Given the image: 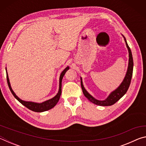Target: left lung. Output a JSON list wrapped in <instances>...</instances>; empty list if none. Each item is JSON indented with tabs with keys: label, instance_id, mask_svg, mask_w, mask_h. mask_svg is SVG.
Listing matches in <instances>:
<instances>
[{
	"label": "left lung",
	"instance_id": "obj_1",
	"mask_svg": "<svg viewBox=\"0 0 146 146\" xmlns=\"http://www.w3.org/2000/svg\"><path fill=\"white\" fill-rule=\"evenodd\" d=\"M123 36V35H122ZM124 40L125 42V44L128 49V52H129V63H128V68L126 74L122 82L120 84V85L115 90L112 91L111 93L110 94V95L108 96L107 98H106L104 100H98L96 98L92 97L90 93H89L86 90V89L84 87L83 83H82V79L80 77V82H81V87H82V90L83 91L84 95L85 97L88 98V99L93 103L94 104L100 106H111L114 104L115 103L117 102L118 100H120L123 95L126 93L128 88L129 87L131 80L132 75H133V56L131 51L129 48V46L127 43L126 39L123 36Z\"/></svg>",
	"mask_w": 146,
	"mask_h": 146
}]
</instances>
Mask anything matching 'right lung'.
Listing matches in <instances>:
<instances>
[{
	"mask_svg": "<svg viewBox=\"0 0 146 146\" xmlns=\"http://www.w3.org/2000/svg\"><path fill=\"white\" fill-rule=\"evenodd\" d=\"M69 69H70V67L68 66V67H66L65 69H64V71L60 74V78H59V90H58V93L56 94V95L53 98H51V99H49V100H46V101H44V102H42V103H36V102H28V101H24V100H21V98H19L18 97H17V96L16 95V94L14 93V91H13V90H12V88L11 87L10 82H9V77H8V73H7V70L6 68V75H7V82H8L9 88V90H10L11 93L13 94V95L14 96L15 98L19 102H21L22 104L24 105V106H26V107L27 108H28L29 110L33 111L43 112V111H46L51 110V108L55 107V105L58 102L59 99H60V95H61V93H62V80L64 75H65L66 71H67Z\"/></svg>",
	"mask_w": 146,
	"mask_h": 146,
	"instance_id": "right-lung-1",
	"label": "right lung"
}]
</instances>
